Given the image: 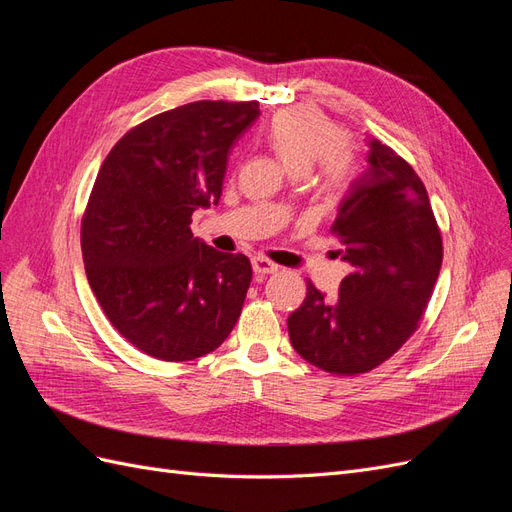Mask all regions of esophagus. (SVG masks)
<instances>
[{"mask_svg":"<svg viewBox=\"0 0 512 512\" xmlns=\"http://www.w3.org/2000/svg\"><path fill=\"white\" fill-rule=\"evenodd\" d=\"M252 269H254V273L256 275H271V273H275L277 271V265H273L271 260H267V258H260V256H256V258H252Z\"/></svg>","mask_w":512,"mask_h":512,"instance_id":"1","label":"esophagus"}]
</instances>
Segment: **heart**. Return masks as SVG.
<instances>
[{"label":"heart","mask_w":512,"mask_h":512,"mask_svg":"<svg viewBox=\"0 0 512 512\" xmlns=\"http://www.w3.org/2000/svg\"><path fill=\"white\" fill-rule=\"evenodd\" d=\"M262 141L288 175H307L318 162L329 185H339L350 175L352 156L342 147L344 130L312 108L277 113L262 130Z\"/></svg>","instance_id":"heart-1"}]
</instances>
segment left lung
<instances>
[{
    "instance_id": "8db88e82",
    "label": "left lung",
    "mask_w": 512,
    "mask_h": 512,
    "mask_svg": "<svg viewBox=\"0 0 512 512\" xmlns=\"http://www.w3.org/2000/svg\"><path fill=\"white\" fill-rule=\"evenodd\" d=\"M352 267L333 299L307 282L288 316L290 344L337 376L378 367L414 333L442 267V239L423 181L397 153L367 136V168L333 224Z\"/></svg>"
}]
</instances>
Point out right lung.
<instances>
[{"mask_svg": "<svg viewBox=\"0 0 512 512\" xmlns=\"http://www.w3.org/2000/svg\"><path fill=\"white\" fill-rule=\"evenodd\" d=\"M258 102L200 100L130 130L108 153L81 228L91 290L113 327L160 361H192L235 327L252 265L192 235L218 205L228 153Z\"/></svg>", "mask_w": 512, "mask_h": 512, "instance_id": "obj_1", "label": "right lung"}]
</instances>
